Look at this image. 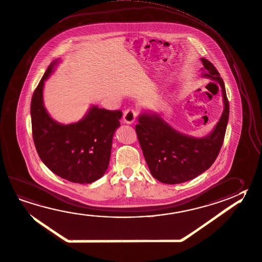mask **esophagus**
Returning a JSON list of instances; mask_svg holds the SVG:
<instances>
[{
	"label": "esophagus",
	"instance_id": "1",
	"mask_svg": "<svg viewBox=\"0 0 262 262\" xmlns=\"http://www.w3.org/2000/svg\"><path fill=\"white\" fill-rule=\"evenodd\" d=\"M136 120V111L133 108H128L124 111L123 114V120L127 124H132Z\"/></svg>",
	"mask_w": 262,
	"mask_h": 262
}]
</instances>
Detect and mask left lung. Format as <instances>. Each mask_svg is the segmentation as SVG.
<instances>
[{"label":"left lung","instance_id":"left-lung-1","mask_svg":"<svg viewBox=\"0 0 262 262\" xmlns=\"http://www.w3.org/2000/svg\"><path fill=\"white\" fill-rule=\"evenodd\" d=\"M202 76L220 83L224 112L214 129L204 138L177 132L157 114H141L135 126L138 140L151 176L162 183L179 184L209 169L220 152L229 118L225 83L211 61L202 58Z\"/></svg>","mask_w":262,"mask_h":262}]
</instances>
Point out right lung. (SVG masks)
Here are the masks:
<instances>
[{
	"label": "right lung",
	"instance_id": "1",
	"mask_svg": "<svg viewBox=\"0 0 262 262\" xmlns=\"http://www.w3.org/2000/svg\"><path fill=\"white\" fill-rule=\"evenodd\" d=\"M57 63L51 62L33 94L34 143L42 162L54 174L74 183H92L107 169L112 138L122 112L93 106L76 123L62 125L52 120L43 104V86Z\"/></svg>",
	"mask_w": 262,
	"mask_h": 262
}]
</instances>
